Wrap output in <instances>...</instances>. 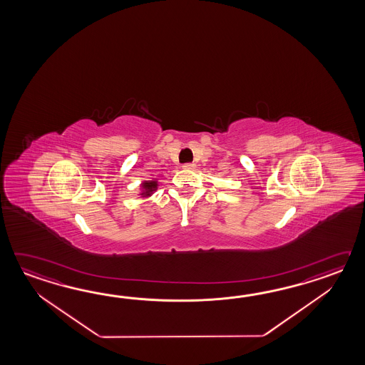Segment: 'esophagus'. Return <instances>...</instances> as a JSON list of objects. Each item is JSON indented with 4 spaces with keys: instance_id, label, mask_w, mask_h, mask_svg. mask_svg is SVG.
Segmentation results:
<instances>
[{
    "instance_id": "obj_1",
    "label": "esophagus",
    "mask_w": 365,
    "mask_h": 365,
    "mask_svg": "<svg viewBox=\"0 0 365 365\" xmlns=\"http://www.w3.org/2000/svg\"><path fill=\"white\" fill-rule=\"evenodd\" d=\"M184 170H194L195 168V164L194 163H185L182 165Z\"/></svg>"
}]
</instances>
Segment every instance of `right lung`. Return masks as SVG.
Masks as SVG:
<instances>
[{"instance_id": "obj_1", "label": "right lung", "mask_w": 365, "mask_h": 365, "mask_svg": "<svg viewBox=\"0 0 365 365\" xmlns=\"http://www.w3.org/2000/svg\"><path fill=\"white\" fill-rule=\"evenodd\" d=\"M156 187H158V182H156L155 180L142 182V189H143V192H142V197H148V195H151V194L154 193V190H156Z\"/></svg>"}]
</instances>
